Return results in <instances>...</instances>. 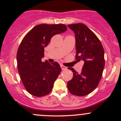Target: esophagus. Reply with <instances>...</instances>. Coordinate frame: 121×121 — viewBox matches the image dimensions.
<instances>
[{
	"mask_svg": "<svg viewBox=\"0 0 121 121\" xmlns=\"http://www.w3.org/2000/svg\"><path fill=\"white\" fill-rule=\"evenodd\" d=\"M61 69L62 70H66L67 69V68L66 67V66H64V65H61Z\"/></svg>",
	"mask_w": 121,
	"mask_h": 121,
	"instance_id": "1",
	"label": "esophagus"
}]
</instances>
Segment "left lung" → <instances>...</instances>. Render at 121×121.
<instances>
[{
    "instance_id": "left-lung-1",
    "label": "left lung",
    "mask_w": 121,
    "mask_h": 121,
    "mask_svg": "<svg viewBox=\"0 0 121 121\" xmlns=\"http://www.w3.org/2000/svg\"><path fill=\"white\" fill-rule=\"evenodd\" d=\"M76 38V59L83 60L84 64L81 73L73 68H68L73 77L67 83L69 92L75 95L84 96L96 88L102 77L105 66L104 49L97 36L82 23L69 24Z\"/></svg>"
}]
</instances>
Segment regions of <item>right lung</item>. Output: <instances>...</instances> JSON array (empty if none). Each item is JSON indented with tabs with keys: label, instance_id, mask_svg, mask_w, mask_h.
<instances>
[{
	"label": "right lung",
	"instance_id": "right-lung-1",
	"mask_svg": "<svg viewBox=\"0 0 121 121\" xmlns=\"http://www.w3.org/2000/svg\"><path fill=\"white\" fill-rule=\"evenodd\" d=\"M67 30L64 24H39L25 36L18 48L17 69L25 88L30 94L42 97L49 94L61 71L57 62L41 61L44 48L55 35Z\"/></svg>",
	"mask_w": 121,
	"mask_h": 121
}]
</instances>
